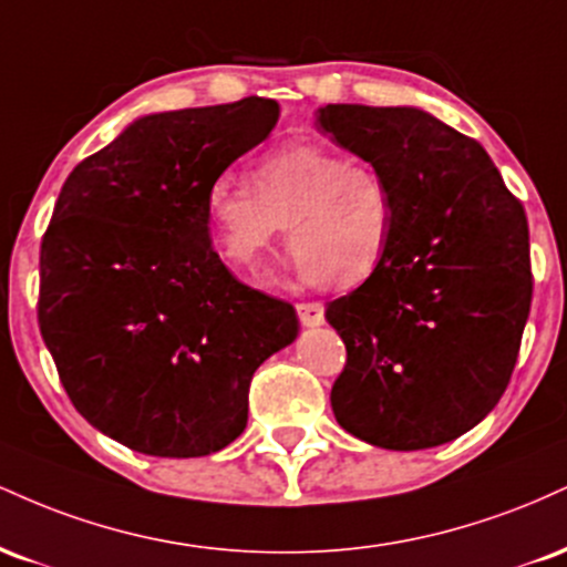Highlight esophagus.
Segmentation results:
<instances>
[{"instance_id": "1", "label": "esophagus", "mask_w": 567, "mask_h": 567, "mask_svg": "<svg viewBox=\"0 0 567 567\" xmlns=\"http://www.w3.org/2000/svg\"><path fill=\"white\" fill-rule=\"evenodd\" d=\"M298 320H301L303 328H320L324 324V306L317 303V301H309V303H298Z\"/></svg>"}]
</instances>
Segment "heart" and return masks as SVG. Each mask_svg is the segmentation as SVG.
Wrapping results in <instances>:
<instances>
[{
    "label": "heart",
    "instance_id": "obj_1",
    "mask_svg": "<svg viewBox=\"0 0 567 567\" xmlns=\"http://www.w3.org/2000/svg\"><path fill=\"white\" fill-rule=\"evenodd\" d=\"M250 184L224 173L202 194L213 245L239 275H269L285 226L303 279L351 288L386 261L394 197L370 162L320 143H285L252 162Z\"/></svg>",
    "mask_w": 567,
    "mask_h": 567
}]
</instances>
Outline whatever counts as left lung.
Here are the masks:
<instances>
[{
  "label": "left lung",
  "mask_w": 567,
  "mask_h": 567,
  "mask_svg": "<svg viewBox=\"0 0 567 567\" xmlns=\"http://www.w3.org/2000/svg\"><path fill=\"white\" fill-rule=\"evenodd\" d=\"M317 127L394 197L386 261L324 311L347 343L336 421L386 451L461 437L504 394L530 315L523 202L477 141L421 109L328 103Z\"/></svg>",
  "instance_id": "1"
}]
</instances>
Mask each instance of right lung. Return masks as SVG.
<instances>
[{
    "mask_svg": "<svg viewBox=\"0 0 567 567\" xmlns=\"http://www.w3.org/2000/svg\"><path fill=\"white\" fill-rule=\"evenodd\" d=\"M277 120L258 95L138 116L58 194L39 330L74 408L130 451L226 447L245 432L252 373L296 341V309L220 264L202 213L207 184Z\"/></svg>",
    "mask_w": 567,
    "mask_h": 567,
    "instance_id": "right-lung-1",
    "label": "right lung"
}]
</instances>
